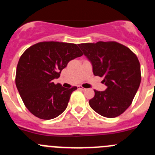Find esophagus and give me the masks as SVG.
<instances>
[{
	"instance_id": "obj_1",
	"label": "esophagus",
	"mask_w": 155,
	"mask_h": 155,
	"mask_svg": "<svg viewBox=\"0 0 155 155\" xmlns=\"http://www.w3.org/2000/svg\"><path fill=\"white\" fill-rule=\"evenodd\" d=\"M78 87V89L82 90V91H86V90H87V89H86V88H84V87H82V86H80V85H79Z\"/></svg>"
}]
</instances>
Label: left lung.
Wrapping results in <instances>:
<instances>
[{"label": "left lung", "mask_w": 155, "mask_h": 155, "mask_svg": "<svg viewBox=\"0 0 155 155\" xmlns=\"http://www.w3.org/2000/svg\"><path fill=\"white\" fill-rule=\"evenodd\" d=\"M79 47L92 65L93 74L103 77L107 88L94 90L91 109L101 116L114 118L124 113L139 88L141 74L138 58L128 47L116 42L81 43Z\"/></svg>", "instance_id": "8db88e82"}]
</instances>
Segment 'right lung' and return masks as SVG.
<instances>
[{
    "mask_svg": "<svg viewBox=\"0 0 155 155\" xmlns=\"http://www.w3.org/2000/svg\"><path fill=\"white\" fill-rule=\"evenodd\" d=\"M82 55L74 43L53 41L38 42L23 53L17 65L15 84L31 114L51 120L65 110L71 93L78 87L66 88L53 80L58 78L71 60Z\"/></svg>",
    "mask_w": 155,
    "mask_h": 155,
    "instance_id": "right-lung-1",
    "label": "right lung"
}]
</instances>
